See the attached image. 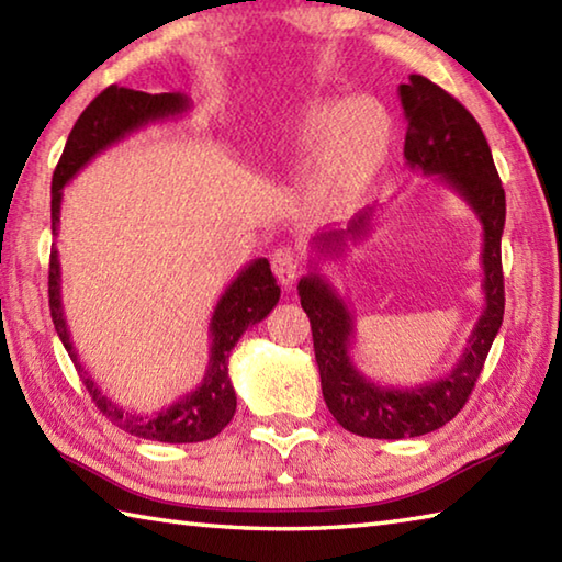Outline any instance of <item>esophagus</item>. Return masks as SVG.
I'll return each mask as SVG.
<instances>
[{
  "mask_svg": "<svg viewBox=\"0 0 562 562\" xmlns=\"http://www.w3.org/2000/svg\"><path fill=\"white\" fill-rule=\"evenodd\" d=\"M272 272L278 274L282 288H292L294 280H297V274H300V252L290 246H282L274 250L272 252Z\"/></svg>",
  "mask_w": 562,
  "mask_h": 562,
  "instance_id": "esophagus-1",
  "label": "esophagus"
}]
</instances>
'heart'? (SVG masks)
I'll list each match as a JSON object with an SVG mask.
<instances>
[{"label": "heart", "mask_w": 562, "mask_h": 562, "mask_svg": "<svg viewBox=\"0 0 562 562\" xmlns=\"http://www.w3.org/2000/svg\"><path fill=\"white\" fill-rule=\"evenodd\" d=\"M393 120L381 100L359 95L302 108L278 132V151L294 161H314L304 203L316 216L349 211L363 196L391 151Z\"/></svg>", "instance_id": "heart-1"}]
</instances>
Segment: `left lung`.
<instances>
[{
	"instance_id": "left-lung-1",
	"label": "left lung",
	"mask_w": 562,
	"mask_h": 562,
	"mask_svg": "<svg viewBox=\"0 0 562 562\" xmlns=\"http://www.w3.org/2000/svg\"><path fill=\"white\" fill-rule=\"evenodd\" d=\"M397 95L407 120L403 149L407 167L437 175L467 201L482 223L484 312L450 373L413 387H385L356 369L351 359L353 314L312 262L314 270L300 280L297 292L312 324L326 407L344 430L373 440L420 437L450 423L472 393L504 322L502 233L506 196L484 132L472 112L425 76L413 74L397 88ZM373 213V209H366L346 231L316 236L312 240L316 255L341 258L349 243H359L371 231Z\"/></svg>"
}]
</instances>
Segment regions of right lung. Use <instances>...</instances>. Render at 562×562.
Returning <instances> with one entry per match:
<instances>
[{
    "mask_svg": "<svg viewBox=\"0 0 562 562\" xmlns=\"http://www.w3.org/2000/svg\"><path fill=\"white\" fill-rule=\"evenodd\" d=\"M191 108V100L181 93H142V90L110 86L90 103L83 115L70 130L64 155L50 181V231H58L60 223V201H64V187L83 169L90 159L100 151L125 139L132 132L142 130L149 122H161L169 117H181ZM280 302V288L274 274L270 272V262L265 258L252 260L238 272L226 292L213 310L209 324V366L203 381L191 393L181 395L161 411L151 415H135L122 411V407L108 397L100 385L90 379L88 371L80 366L78 351L70 341V331L64 316V302H60V262L58 250L50 248L48 265V307L54 319L60 344L66 346L70 361L83 379L88 393L93 395L100 413L110 417L120 430H125L145 440L187 445L203 442L216 437L223 427L231 423L236 413V391L228 379V359L233 346L238 344L248 326L262 322L274 304Z\"/></svg>",
    "mask_w": 562,
    "mask_h": 562,
    "instance_id": "obj_1",
    "label": "right lung"
}]
</instances>
